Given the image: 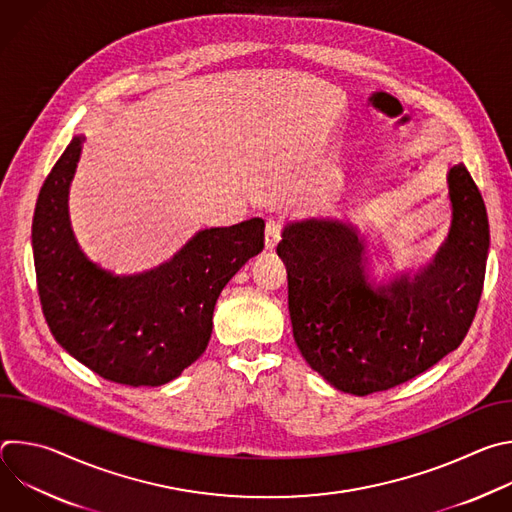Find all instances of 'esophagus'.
Returning <instances> with one entry per match:
<instances>
[{"mask_svg":"<svg viewBox=\"0 0 512 512\" xmlns=\"http://www.w3.org/2000/svg\"><path fill=\"white\" fill-rule=\"evenodd\" d=\"M283 237V225L279 221H267V227H265V247L271 251L277 247V243L281 241Z\"/></svg>","mask_w":512,"mask_h":512,"instance_id":"obj_1","label":"esophagus"}]
</instances>
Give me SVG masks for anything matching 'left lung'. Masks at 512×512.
Segmentation results:
<instances>
[{
    "label": "left lung",
    "instance_id": "obj_1",
    "mask_svg": "<svg viewBox=\"0 0 512 512\" xmlns=\"http://www.w3.org/2000/svg\"><path fill=\"white\" fill-rule=\"evenodd\" d=\"M452 229L415 279L373 289L364 243L338 221L287 225L277 255L287 267V304L296 344L330 385L371 395L431 369L466 338L482 296L488 216L464 164L448 174Z\"/></svg>",
    "mask_w": 512,
    "mask_h": 512
}]
</instances>
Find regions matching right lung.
Masks as SVG:
<instances>
[{
  "label": "right lung",
  "mask_w": 512,
  "mask_h": 512,
  "mask_svg": "<svg viewBox=\"0 0 512 512\" xmlns=\"http://www.w3.org/2000/svg\"><path fill=\"white\" fill-rule=\"evenodd\" d=\"M83 137H72L46 176L32 221L38 296L56 342L99 377L160 387L206 350L214 304L229 279L265 245L263 218L198 233L170 263L113 275L79 247L68 186Z\"/></svg>",
  "instance_id": "right-lung-1"
}]
</instances>
